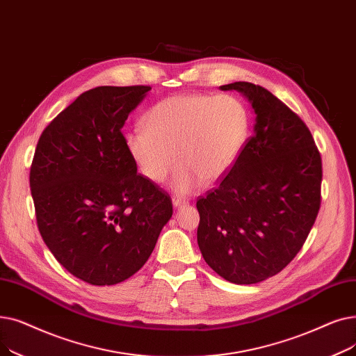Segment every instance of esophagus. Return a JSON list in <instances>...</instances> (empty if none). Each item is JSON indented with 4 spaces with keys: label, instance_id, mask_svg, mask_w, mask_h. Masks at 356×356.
Wrapping results in <instances>:
<instances>
[{
    "label": "esophagus",
    "instance_id": "obj_1",
    "mask_svg": "<svg viewBox=\"0 0 356 356\" xmlns=\"http://www.w3.org/2000/svg\"><path fill=\"white\" fill-rule=\"evenodd\" d=\"M172 204H174L175 209H179V207L187 204V200H185V198H179V197H174V198H172Z\"/></svg>",
    "mask_w": 356,
    "mask_h": 356
}]
</instances>
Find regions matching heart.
<instances>
[{
    "label": "heart",
    "mask_w": 356,
    "mask_h": 356,
    "mask_svg": "<svg viewBox=\"0 0 356 356\" xmlns=\"http://www.w3.org/2000/svg\"><path fill=\"white\" fill-rule=\"evenodd\" d=\"M249 127V113L238 98L174 95L143 115V129L127 134L126 147L152 182H162L178 161L171 187L188 195L202 182L214 184L230 171L246 145Z\"/></svg>",
    "instance_id": "1"
}]
</instances>
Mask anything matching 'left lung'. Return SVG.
Returning a JSON list of instances; mask_svg holds the SVG:
<instances>
[{"label":"left lung","instance_id":"1","mask_svg":"<svg viewBox=\"0 0 356 356\" xmlns=\"http://www.w3.org/2000/svg\"><path fill=\"white\" fill-rule=\"evenodd\" d=\"M255 113L253 134L218 187L197 201V242L209 266L233 284H257L289 265L320 209L321 159L301 118L274 94L233 82Z\"/></svg>","mask_w":356,"mask_h":356}]
</instances>
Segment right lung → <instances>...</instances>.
<instances>
[{"mask_svg": "<svg viewBox=\"0 0 356 356\" xmlns=\"http://www.w3.org/2000/svg\"><path fill=\"white\" fill-rule=\"evenodd\" d=\"M150 87H97L42 133L30 169L42 238L56 261L92 285L145 265L172 217L169 195L143 175L122 129Z\"/></svg>", "mask_w": 356, "mask_h": 356, "instance_id": "1", "label": "right lung"}]
</instances>
